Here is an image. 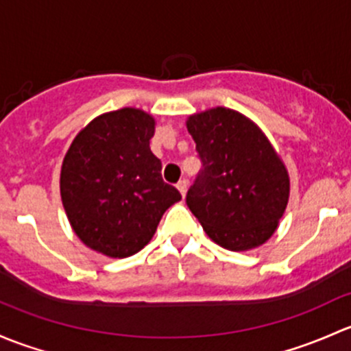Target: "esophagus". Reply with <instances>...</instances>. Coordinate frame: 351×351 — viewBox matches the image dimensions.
<instances>
[{"label":"esophagus","mask_w":351,"mask_h":351,"mask_svg":"<svg viewBox=\"0 0 351 351\" xmlns=\"http://www.w3.org/2000/svg\"><path fill=\"white\" fill-rule=\"evenodd\" d=\"M177 189H179V193L182 194V197L186 196V191H187V180H179V182H177Z\"/></svg>","instance_id":"1"}]
</instances>
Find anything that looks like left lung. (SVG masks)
<instances>
[{"label":"left lung","mask_w":351,"mask_h":351,"mask_svg":"<svg viewBox=\"0 0 351 351\" xmlns=\"http://www.w3.org/2000/svg\"><path fill=\"white\" fill-rule=\"evenodd\" d=\"M202 169L186 202L219 247L243 252L265 243L289 201L284 162L254 121L213 108L186 121Z\"/></svg>","instance_id":"8db88e82"}]
</instances>
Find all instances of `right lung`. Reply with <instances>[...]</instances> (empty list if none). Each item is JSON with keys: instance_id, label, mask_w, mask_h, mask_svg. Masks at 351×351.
I'll list each match as a JSON object with an SVG mask.
<instances>
[{"instance_id": "add662e5", "label": "right lung", "mask_w": 351, "mask_h": 351, "mask_svg": "<svg viewBox=\"0 0 351 351\" xmlns=\"http://www.w3.org/2000/svg\"><path fill=\"white\" fill-rule=\"evenodd\" d=\"M155 120L136 108L97 117L77 133L60 171V196L74 233L111 258L142 250L180 193L162 179L150 150Z\"/></svg>"}]
</instances>
